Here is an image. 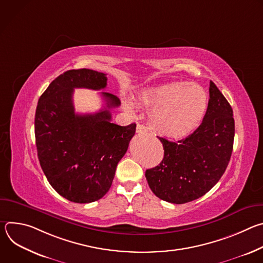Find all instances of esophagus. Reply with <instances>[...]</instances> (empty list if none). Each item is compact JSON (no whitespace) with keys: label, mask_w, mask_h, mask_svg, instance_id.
Listing matches in <instances>:
<instances>
[{"label":"esophagus","mask_w":263,"mask_h":263,"mask_svg":"<svg viewBox=\"0 0 263 263\" xmlns=\"http://www.w3.org/2000/svg\"><path fill=\"white\" fill-rule=\"evenodd\" d=\"M146 132H147V128H146V126L141 125V124H138V125L136 126V133L141 134V133H146Z\"/></svg>","instance_id":"1"}]
</instances>
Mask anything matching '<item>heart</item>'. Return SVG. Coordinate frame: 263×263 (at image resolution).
<instances>
[{"mask_svg": "<svg viewBox=\"0 0 263 263\" xmlns=\"http://www.w3.org/2000/svg\"><path fill=\"white\" fill-rule=\"evenodd\" d=\"M139 102L153 108L151 119L162 134L179 137L195 130L202 122L208 105L207 93L198 84L171 82L149 87L139 93ZM126 109L132 106L127 103Z\"/></svg>", "mask_w": 263, "mask_h": 263, "instance_id": "obj_1", "label": "heart"}]
</instances>
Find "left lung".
I'll return each mask as SVG.
<instances>
[{
  "label": "left lung",
  "instance_id": "1",
  "mask_svg": "<svg viewBox=\"0 0 263 263\" xmlns=\"http://www.w3.org/2000/svg\"><path fill=\"white\" fill-rule=\"evenodd\" d=\"M234 133L232 107L210 81L208 107L199 128L178 141L157 136L164 156L159 165L145 171L149 189L159 199L174 204L201 198L226 171Z\"/></svg>",
  "mask_w": 263,
  "mask_h": 263
}]
</instances>
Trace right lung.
<instances>
[{
  "label": "right lung",
  "instance_id": "1",
  "mask_svg": "<svg viewBox=\"0 0 263 263\" xmlns=\"http://www.w3.org/2000/svg\"><path fill=\"white\" fill-rule=\"evenodd\" d=\"M107 77L88 68L58 76L41 96L35 112V140L41 166L53 189L73 203H91L110 190L119 161L126 154L136 125L111 123L116 96L102 92L106 102L93 115H78L73 88L104 89Z\"/></svg>",
  "mask_w": 263,
  "mask_h": 263
}]
</instances>
